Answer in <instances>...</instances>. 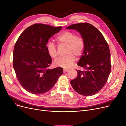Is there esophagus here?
<instances>
[{"label":"esophagus","instance_id":"obj_1","mask_svg":"<svg viewBox=\"0 0 126 126\" xmlns=\"http://www.w3.org/2000/svg\"><path fill=\"white\" fill-rule=\"evenodd\" d=\"M68 71H69V69H63L64 73H65V72H68Z\"/></svg>","mask_w":126,"mask_h":126}]
</instances>
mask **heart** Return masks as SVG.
<instances>
[{"label": "heart", "instance_id": "1", "mask_svg": "<svg viewBox=\"0 0 126 126\" xmlns=\"http://www.w3.org/2000/svg\"><path fill=\"white\" fill-rule=\"evenodd\" d=\"M56 41L60 45H66V51L67 55L56 59L54 64L58 67L69 68L74 64L76 57H80L85 48V40L81 35H76V33L69 31H66L58 35ZM48 54L52 58H56L57 56L56 46L50 41L46 45Z\"/></svg>", "mask_w": 126, "mask_h": 126}]
</instances>
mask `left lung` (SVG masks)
Masks as SVG:
<instances>
[{
	"mask_svg": "<svg viewBox=\"0 0 126 126\" xmlns=\"http://www.w3.org/2000/svg\"><path fill=\"white\" fill-rule=\"evenodd\" d=\"M67 29L76 30L85 40L83 54L78 65L85 70H77L78 76L70 84L78 94L93 95L103 88L110 73L109 45L100 31L89 23L72 24Z\"/></svg>",
	"mask_w": 126,
	"mask_h": 126,
	"instance_id": "left-lung-1",
	"label": "left lung"
}]
</instances>
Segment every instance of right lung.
Returning <instances> with one entry per match:
<instances>
[{"mask_svg": "<svg viewBox=\"0 0 126 126\" xmlns=\"http://www.w3.org/2000/svg\"><path fill=\"white\" fill-rule=\"evenodd\" d=\"M61 29L42 23L32 24L21 33L15 43L13 67L20 84L31 94L47 92L63 74L61 67L48 68L52 60L46 47L48 39Z\"/></svg>", "mask_w": 126, "mask_h": 126, "instance_id": "add662e5", "label": "right lung"}]
</instances>
